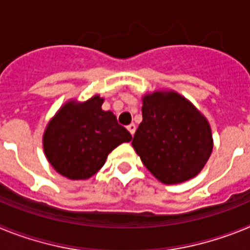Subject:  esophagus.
I'll return each instance as SVG.
<instances>
[{"instance_id":"obj_1","label":"esophagus","mask_w":250,"mask_h":250,"mask_svg":"<svg viewBox=\"0 0 250 250\" xmlns=\"http://www.w3.org/2000/svg\"><path fill=\"white\" fill-rule=\"evenodd\" d=\"M127 130H129L131 135H134V134H135V130H136L135 124H130V125H127Z\"/></svg>"}]
</instances>
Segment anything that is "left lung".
Masks as SVG:
<instances>
[{
	"instance_id": "1",
	"label": "left lung",
	"mask_w": 250,
	"mask_h": 250,
	"mask_svg": "<svg viewBox=\"0 0 250 250\" xmlns=\"http://www.w3.org/2000/svg\"><path fill=\"white\" fill-rule=\"evenodd\" d=\"M141 111L131 145L143 164L164 184L194 178L213 150L207 119L175 92L146 95Z\"/></svg>"
}]
</instances>
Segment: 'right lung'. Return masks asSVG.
<instances>
[{
    "label": "right lung",
    "instance_id": "1",
    "mask_svg": "<svg viewBox=\"0 0 250 250\" xmlns=\"http://www.w3.org/2000/svg\"><path fill=\"white\" fill-rule=\"evenodd\" d=\"M100 96L68 103L48 124L43 149L57 173L72 180L89 179L116 146L132 139L111 111L101 109Z\"/></svg>",
    "mask_w": 250,
    "mask_h": 250
}]
</instances>
